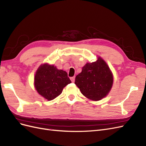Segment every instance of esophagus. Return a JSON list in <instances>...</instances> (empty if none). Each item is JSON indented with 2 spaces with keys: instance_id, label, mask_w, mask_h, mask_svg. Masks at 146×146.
Listing matches in <instances>:
<instances>
[{
  "instance_id": "1",
  "label": "esophagus",
  "mask_w": 146,
  "mask_h": 146,
  "mask_svg": "<svg viewBox=\"0 0 146 146\" xmlns=\"http://www.w3.org/2000/svg\"><path fill=\"white\" fill-rule=\"evenodd\" d=\"M75 78H76V77H75V76L70 77V80H71L72 82H75Z\"/></svg>"
}]
</instances>
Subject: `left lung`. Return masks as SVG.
Segmentation results:
<instances>
[{"mask_svg": "<svg viewBox=\"0 0 146 146\" xmlns=\"http://www.w3.org/2000/svg\"><path fill=\"white\" fill-rule=\"evenodd\" d=\"M113 74L104 60L98 58L86 63L76 77L75 84L82 93L92 100H99L108 94L112 87Z\"/></svg>", "mask_w": 146, "mask_h": 146, "instance_id": "8db88e82", "label": "left lung"}]
</instances>
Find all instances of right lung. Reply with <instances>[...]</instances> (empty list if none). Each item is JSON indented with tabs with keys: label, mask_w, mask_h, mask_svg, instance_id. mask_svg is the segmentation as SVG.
Returning a JSON list of instances; mask_svg holds the SVG:
<instances>
[{
	"label": "right lung",
	"mask_w": 146,
	"mask_h": 146,
	"mask_svg": "<svg viewBox=\"0 0 146 146\" xmlns=\"http://www.w3.org/2000/svg\"><path fill=\"white\" fill-rule=\"evenodd\" d=\"M70 83L67 72L47 64L41 65L35 76V88L39 94L48 100L58 97L63 88Z\"/></svg>",
	"instance_id": "right-lung-1"
}]
</instances>
